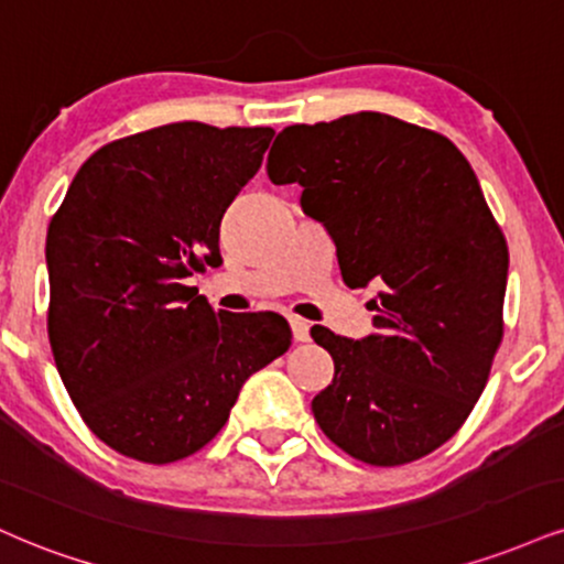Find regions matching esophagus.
<instances>
[{
  "label": "esophagus",
  "mask_w": 564,
  "mask_h": 564,
  "mask_svg": "<svg viewBox=\"0 0 564 564\" xmlns=\"http://www.w3.org/2000/svg\"><path fill=\"white\" fill-rule=\"evenodd\" d=\"M291 334H294L296 341H310V323L302 321V317H289Z\"/></svg>",
  "instance_id": "esophagus-1"
}]
</instances>
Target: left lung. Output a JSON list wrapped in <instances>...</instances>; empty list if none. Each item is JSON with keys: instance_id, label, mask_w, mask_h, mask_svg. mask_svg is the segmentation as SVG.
<instances>
[{"instance_id": "left-lung-1", "label": "left lung", "mask_w": 564, "mask_h": 564, "mask_svg": "<svg viewBox=\"0 0 564 564\" xmlns=\"http://www.w3.org/2000/svg\"><path fill=\"white\" fill-rule=\"evenodd\" d=\"M268 158L300 183L349 289H378L370 336L315 325L334 381L312 399L325 436L368 465L415 463L465 423L501 341L507 241L446 135L383 112L289 126Z\"/></svg>"}]
</instances>
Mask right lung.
<instances>
[{
	"instance_id": "obj_1",
	"label": "right lung",
	"mask_w": 564,
	"mask_h": 564,
	"mask_svg": "<svg viewBox=\"0 0 564 564\" xmlns=\"http://www.w3.org/2000/svg\"><path fill=\"white\" fill-rule=\"evenodd\" d=\"M273 128L171 123L97 149L46 230L50 341L73 404L139 463L199 452L247 378L291 347L283 317L215 312L186 278L220 264V220Z\"/></svg>"
}]
</instances>
